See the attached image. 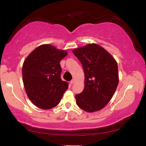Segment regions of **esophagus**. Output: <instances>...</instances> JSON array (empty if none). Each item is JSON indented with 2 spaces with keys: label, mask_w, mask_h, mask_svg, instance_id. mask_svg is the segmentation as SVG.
Segmentation results:
<instances>
[{
  "label": "esophagus",
  "mask_w": 146,
  "mask_h": 146,
  "mask_svg": "<svg viewBox=\"0 0 146 146\" xmlns=\"http://www.w3.org/2000/svg\"><path fill=\"white\" fill-rule=\"evenodd\" d=\"M74 83H75V79H73L71 81H70V83H71V84H73Z\"/></svg>",
  "instance_id": "esophagus-1"
}]
</instances>
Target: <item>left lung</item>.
I'll use <instances>...</instances> for the list:
<instances>
[{
    "instance_id": "left-lung-1",
    "label": "left lung",
    "mask_w": 146,
    "mask_h": 146,
    "mask_svg": "<svg viewBox=\"0 0 146 146\" xmlns=\"http://www.w3.org/2000/svg\"><path fill=\"white\" fill-rule=\"evenodd\" d=\"M73 53L81 63L85 73L84 89L75 96L77 105L90 113L102 110L112 98L119 83L115 60L97 44L75 48Z\"/></svg>"
}]
</instances>
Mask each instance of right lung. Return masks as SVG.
<instances>
[{
	"instance_id": "obj_1",
	"label": "right lung",
	"mask_w": 146,
	"mask_h": 146,
	"mask_svg": "<svg viewBox=\"0 0 146 146\" xmlns=\"http://www.w3.org/2000/svg\"><path fill=\"white\" fill-rule=\"evenodd\" d=\"M67 52L42 44L29 54L23 63V79L29 100L38 108L48 110L59 104L68 83L62 81L60 62Z\"/></svg>"
}]
</instances>
